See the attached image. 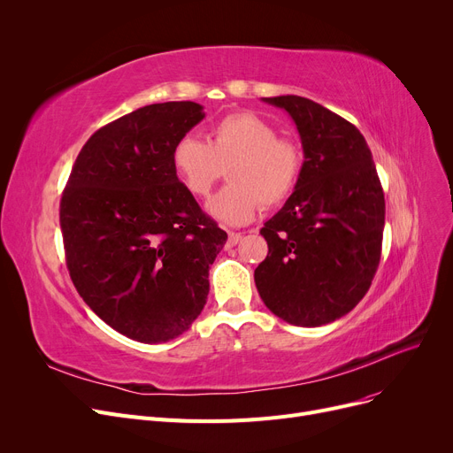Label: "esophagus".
Wrapping results in <instances>:
<instances>
[{
  "label": "esophagus",
  "mask_w": 453,
  "mask_h": 453,
  "mask_svg": "<svg viewBox=\"0 0 453 453\" xmlns=\"http://www.w3.org/2000/svg\"><path fill=\"white\" fill-rule=\"evenodd\" d=\"M242 239V233H234V231H229V241H227V244L229 246H234L236 242H239Z\"/></svg>",
  "instance_id": "1"
}]
</instances>
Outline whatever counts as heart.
<instances>
[{
	"label": "heart",
	"instance_id": "obj_1",
	"mask_svg": "<svg viewBox=\"0 0 453 453\" xmlns=\"http://www.w3.org/2000/svg\"><path fill=\"white\" fill-rule=\"evenodd\" d=\"M174 173L195 198H205L227 166V181L207 205L211 217L242 226L266 205L287 200L299 181L303 154L294 141L279 137L266 119L251 111L229 113L212 127L209 142L183 135L173 149Z\"/></svg>",
	"mask_w": 453,
	"mask_h": 453
}]
</instances>
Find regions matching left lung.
Listing matches in <instances>:
<instances>
[{"mask_svg": "<svg viewBox=\"0 0 453 453\" xmlns=\"http://www.w3.org/2000/svg\"><path fill=\"white\" fill-rule=\"evenodd\" d=\"M301 135L304 161L284 207L260 234L268 257L255 270L260 299L290 325L319 326L367 294L382 255L386 200L360 130L321 104L280 95Z\"/></svg>", "mask_w": 453, "mask_h": 453, "instance_id": "8db88e82", "label": "left lung"}]
</instances>
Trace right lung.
I'll return each mask as SVG.
<instances>
[{
	"label": "right lung",
	"instance_id": "1",
	"mask_svg": "<svg viewBox=\"0 0 453 453\" xmlns=\"http://www.w3.org/2000/svg\"><path fill=\"white\" fill-rule=\"evenodd\" d=\"M203 117L200 104L173 101L115 119L86 141L62 193L71 280L104 323L141 343L193 325L227 241L173 166L176 141Z\"/></svg>",
	"mask_w": 453,
	"mask_h": 453
}]
</instances>
